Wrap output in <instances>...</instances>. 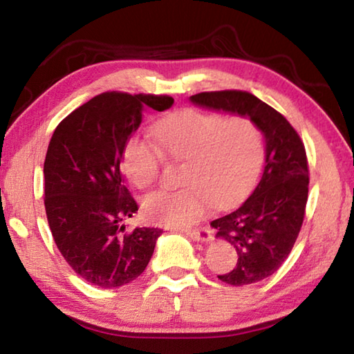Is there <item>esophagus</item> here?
<instances>
[{"mask_svg": "<svg viewBox=\"0 0 354 354\" xmlns=\"http://www.w3.org/2000/svg\"><path fill=\"white\" fill-rule=\"evenodd\" d=\"M185 234H187L190 239L194 241H201V242H207L211 241V227L209 226H198L194 227V230H185Z\"/></svg>", "mask_w": 354, "mask_h": 354, "instance_id": "1", "label": "esophagus"}]
</instances>
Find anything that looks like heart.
<instances>
[{
    "label": "heart",
    "instance_id": "heart-1",
    "mask_svg": "<svg viewBox=\"0 0 354 354\" xmlns=\"http://www.w3.org/2000/svg\"><path fill=\"white\" fill-rule=\"evenodd\" d=\"M158 147L133 139L124 149V171L136 187L158 183L165 158L184 164L175 192H156L143 200L145 217L164 226L195 223L215 206L241 200L254 184L263 160V139L254 120L185 109L153 128Z\"/></svg>",
    "mask_w": 354,
    "mask_h": 354
}]
</instances>
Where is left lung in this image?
Listing matches in <instances>:
<instances>
[{
	"label": "left lung",
	"instance_id": "8db88e82",
	"mask_svg": "<svg viewBox=\"0 0 354 354\" xmlns=\"http://www.w3.org/2000/svg\"><path fill=\"white\" fill-rule=\"evenodd\" d=\"M190 100L209 109L247 115L263 136L266 165L253 194L211 221L217 237L237 251L236 267L218 279L237 287L259 283L283 266L301 230L309 190L304 143L284 115L250 92H201Z\"/></svg>",
	"mask_w": 354,
	"mask_h": 354
}]
</instances>
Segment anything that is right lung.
I'll list each match as a JSON object with an SVG mask.
<instances>
[{"label": "right lung", "instance_id": "1", "mask_svg": "<svg viewBox=\"0 0 354 354\" xmlns=\"http://www.w3.org/2000/svg\"><path fill=\"white\" fill-rule=\"evenodd\" d=\"M171 104L169 95L104 92L55 129L44 165L46 218L64 259L87 283L124 286L151 259L162 230L123 225L139 209L124 185L123 159L143 109Z\"/></svg>", "mask_w": 354, "mask_h": 354}]
</instances>
